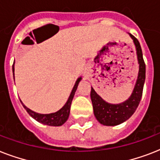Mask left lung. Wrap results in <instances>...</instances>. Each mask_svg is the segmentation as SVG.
Instances as JSON below:
<instances>
[{
    "instance_id": "left-lung-1",
    "label": "left lung",
    "mask_w": 160,
    "mask_h": 160,
    "mask_svg": "<svg viewBox=\"0 0 160 160\" xmlns=\"http://www.w3.org/2000/svg\"><path fill=\"white\" fill-rule=\"evenodd\" d=\"M129 35L136 46L137 56L139 64L138 79L131 96L129 98V100H127L124 103L119 105H111L102 100V98L99 96L94 89L91 88L90 98L92 101L94 114L98 121L104 125L114 126L127 120L135 112L141 100L145 80V63L143 59L141 46L139 45V41L133 35Z\"/></svg>"
}]
</instances>
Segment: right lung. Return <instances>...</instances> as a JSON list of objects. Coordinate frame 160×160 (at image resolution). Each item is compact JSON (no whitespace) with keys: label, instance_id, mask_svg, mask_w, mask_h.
<instances>
[{"label":"right lung","instance_id":"1","mask_svg":"<svg viewBox=\"0 0 160 160\" xmlns=\"http://www.w3.org/2000/svg\"><path fill=\"white\" fill-rule=\"evenodd\" d=\"M12 70H13V76H14V64L12 65ZM81 80V77H80L76 80L75 85L73 88L72 91L70 93V95L69 99H68L67 102L59 111L55 112V113H52V114H38L36 112L32 111L31 109L27 108L26 106L23 105L22 101H21V104L23 105V107L26 109L30 115H31L33 119L37 120L38 122L41 123V124H46V125H51V126H60L65 123L68 119V117L70 115V105H71V102H72L73 98L75 95V93L77 89L78 84Z\"/></svg>","mask_w":160,"mask_h":160}]
</instances>
